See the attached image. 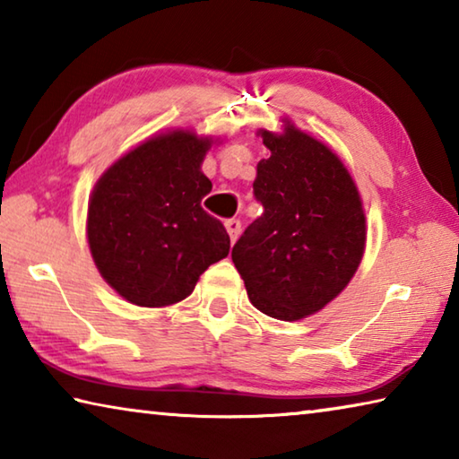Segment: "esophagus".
<instances>
[{
    "label": "esophagus",
    "mask_w": 459,
    "mask_h": 459,
    "mask_svg": "<svg viewBox=\"0 0 459 459\" xmlns=\"http://www.w3.org/2000/svg\"><path fill=\"white\" fill-rule=\"evenodd\" d=\"M224 229H227V232H229V237H230V243H235V240L238 238V235H240V222L238 221H227L224 222Z\"/></svg>",
    "instance_id": "34e87169"
}]
</instances>
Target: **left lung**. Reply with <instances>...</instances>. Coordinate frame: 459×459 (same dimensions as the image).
Instances as JSON below:
<instances>
[{
	"mask_svg": "<svg viewBox=\"0 0 459 459\" xmlns=\"http://www.w3.org/2000/svg\"><path fill=\"white\" fill-rule=\"evenodd\" d=\"M259 129L271 155L257 164L263 212L232 247V263L259 312L304 320L338 298L367 247V214L351 172L328 145L281 119Z\"/></svg>",
	"mask_w": 459,
	"mask_h": 459,
	"instance_id": "left-lung-1",
	"label": "left lung"
}]
</instances>
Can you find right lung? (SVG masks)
I'll list each match as a JSON object with an SVG mask.
<instances>
[{"label":"right lung","instance_id":"obj_1","mask_svg":"<svg viewBox=\"0 0 459 459\" xmlns=\"http://www.w3.org/2000/svg\"><path fill=\"white\" fill-rule=\"evenodd\" d=\"M219 142L194 129H168L115 160L92 188L87 212L92 261L129 304L174 306L229 255L222 222L200 206L212 190L202 161Z\"/></svg>","mask_w":459,"mask_h":459}]
</instances>
